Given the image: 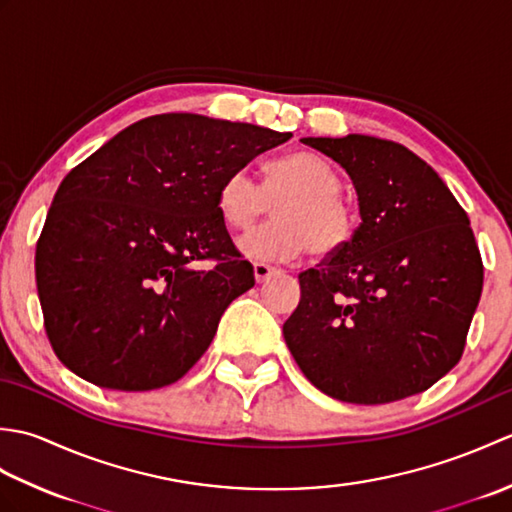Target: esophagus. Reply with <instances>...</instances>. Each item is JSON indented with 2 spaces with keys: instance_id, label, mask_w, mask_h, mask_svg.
Masks as SVG:
<instances>
[{
  "instance_id": "34e87169",
  "label": "esophagus",
  "mask_w": 512,
  "mask_h": 512,
  "mask_svg": "<svg viewBox=\"0 0 512 512\" xmlns=\"http://www.w3.org/2000/svg\"><path fill=\"white\" fill-rule=\"evenodd\" d=\"M253 273H255L257 284H262V281H266V279H270L273 275H277L279 270H277V268H273V266H268V264L257 262V264L253 266Z\"/></svg>"
}]
</instances>
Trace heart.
I'll return each mask as SVG.
<instances>
[{"mask_svg":"<svg viewBox=\"0 0 512 512\" xmlns=\"http://www.w3.org/2000/svg\"><path fill=\"white\" fill-rule=\"evenodd\" d=\"M343 180L328 160L292 151L264 167V182L237 169L217 189V211L233 231H246L275 202V220L255 228L237 246L255 262H290L303 250L325 257L352 242L358 217L341 195Z\"/></svg>","mask_w":512,"mask_h":512,"instance_id":"heart-1","label":"heart"}]
</instances>
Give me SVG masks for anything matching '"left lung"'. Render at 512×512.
Wrapping results in <instances>:
<instances>
[{"instance_id":"obj_1","label":"left lung","mask_w":512,"mask_h":512,"mask_svg":"<svg viewBox=\"0 0 512 512\" xmlns=\"http://www.w3.org/2000/svg\"><path fill=\"white\" fill-rule=\"evenodd\" d=\"M347 171L361 226L299 275L284 339L310 383L336 400L385 405L458 365L484 266L469 215L427 162L363 134L303 138Z\"/></svg>"}]
</instances>
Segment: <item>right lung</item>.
<instances>
[{
	"label": "right lung",
	"mask_w": 512,
	"mask_h": 512,
	"mask_svg": "<svg viewBox=\"0 0 512 512\" xmlns=\"http://www.w3.org/2000/svg\"><path fill=\"white\" fill-rule=\"evenodd\" d=\"M290 136L158 114L63 178L35 275L46 334L70 372L105 389L149 391L200 361L224 310L255 286L217 211V189Z\"/></svg>",
	"instance_id": "right-lung-1"
}]
</instances>
